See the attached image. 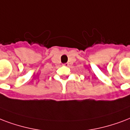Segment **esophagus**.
Wrapping results in <instances>:
<instances>
[{"label":"esophagus","instance_id":"1","mask_svg":"<svg viewBox=\"0 0 130 130\" xmlns=\"http://www.w3.org/2000/svg\"><path fill=\"white\" fill-rule=\"evenodd\" d=\"M64 66H68V63H65V64H64Z\"/></svg>","mask_w":130,"mask_h":130}]
</instances>
